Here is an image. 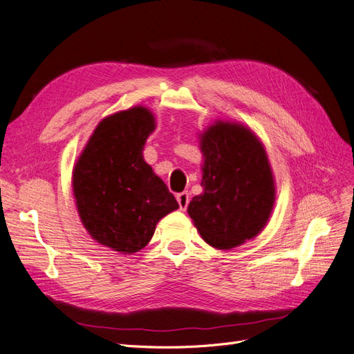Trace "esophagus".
I'll list each match as a JSON object with an SVG mask.
<instances>
[{"label": "esophagus", "mask_w": 354, "mask_h": 354, "mask_svg": "<svg viewBox=\"0 0 354 354\" xmlns=\"http://www.w3.org/2000/svg\"><path fill=\"white\" fill-rule=\"evenodd\" d=\"M176 198H177V202L180 205V209H186L189 202H190V195L187 194V192H181V194H178Z\"/></svg>", "instance_id": "1"}]
</instances>
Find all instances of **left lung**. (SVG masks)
<instances>
[{"mask_svg":"<svg viewBox=\"0 0 354 354\" xmlns=\"http://www.w3.org/2000/svg\"><path fill=\"white\" fill-rule=\"evenodd\" d=\"M203 194L187 212L207 243L230 250L257 236L274 203V181L263 145L239 124L217 122L202 134Z\"/></svg>","mask_w":354,"mask_h":354,"instance_id":"left-lung-1","label":"left lung"}]
</instances>
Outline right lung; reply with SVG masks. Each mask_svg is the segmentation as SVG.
<instances>
[{"mask_svg":"<svg viewBox=\"0 0 354 354\" xmlns=\"http://www.w3.org/2000/svg\"><path fill=\"white\" fill-rule=\"evenodd\" d=\"M153 130V115L142 106L104 118L73 169L81 221L93 239L113 251H140L152 239L156 223L178 208L143 159Z\"/></svg>","mask_w":354,"mask_h":354,"instance_id":"add662e5","label":"right lung"}]
</instances>
